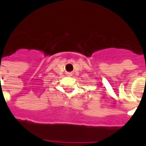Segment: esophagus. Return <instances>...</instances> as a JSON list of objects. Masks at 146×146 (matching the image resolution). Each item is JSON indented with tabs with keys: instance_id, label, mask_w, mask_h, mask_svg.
Listing matches in <instances>:
<instances>
[{
	"instance_id": "1",
	"label": "esophagus",
	"mask_w": 146,
	"mask_h": 146,
	"mask_svg": "<svg viewBox=\"0 0 146 146\" xmlns=\"http://www.w3.org/2000/svg\"><path fill=\"white\" fill-rule=\"evenodd\" d=\"M67 75H68V76H72V74H67Z\"/></svg>"
}]
</instances>
